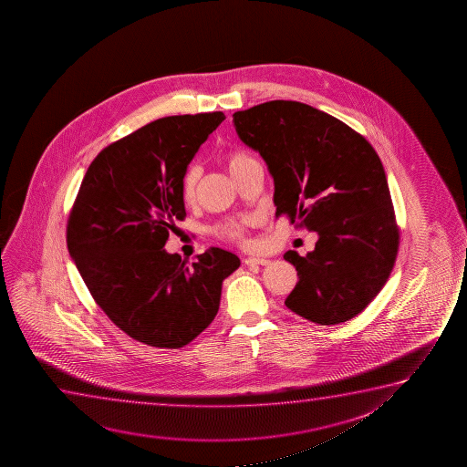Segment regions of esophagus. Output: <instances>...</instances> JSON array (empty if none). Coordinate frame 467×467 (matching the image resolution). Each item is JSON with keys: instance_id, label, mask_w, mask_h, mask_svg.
Masks as SVG:
<instances>
[{"instance_id": "34e87169", "label": "esophagus", "mask_w": 467, "mask_h": 467, "mask_svg": "<svg viewBox=\"0 0 467 467\" xmlns=\"http://www.w3.org/2000/svg\"><path fill=\"white\" fill-rule=\"evenodd\" d=\"M244 263L247 265V266H252V265H268V258H260V256H249V258H245Z\"/></svg>"}]
</instances>
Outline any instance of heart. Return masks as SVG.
Here are the masks:
<instances>
[{
  "label": "heart",
  "instance_id": "heart-1",
  "mask_svg": "<svg viewBox=\"0 0 467 467\" xmlns=\"http://www.w3.org/2000/svg\"><path fill=\"white\" fill-rule=\"evenodd\" d=\"M254 160L250 154L244 153V151H236V153H230L226 156V167L230 171L231 175L239 172L249 161ZM199 171L198 166H192L186 171L182 180V198L186 202H192L196 194V186H198ZM250 220L247 218H230L226 222L218 223L213 231L215 234L233 243L245 244L247 243V228H249Z\"/></svg>",
  "mask_w": 467,
  "mask_h": 467
}]
</instances>
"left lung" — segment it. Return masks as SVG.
Segmentation results:
<instances>
[{
  "instance_id": "1",
  "label": "left lung",
  "mask_w": 467,
  "mask_h": 467,
  "mask_svg": "<svg viewBox=\"0 0 467 467\" xmlns=\"http://www.w3.org/2000/svg\"><path fill=\"white\" fill-rule=\"evenodd\" d=\"M233 121L268 164L275 217L319 234L306 256L284 255L298 275L285 306L320 326L362 313L388 281L399 250L377 151L345 122L294 100L260 103L236 111Z\"/></svg>"
}]
</instances>
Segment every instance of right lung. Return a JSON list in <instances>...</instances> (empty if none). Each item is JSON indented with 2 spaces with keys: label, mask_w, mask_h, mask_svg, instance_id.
<instances>
[{
  "label": "right lung",
  "mask_w": 467,
  "mask_h": 467,
  "mask_svg": "<svg viewBox=\"0 0 467 467\" xmlns=\"http://www.w3.org/2000/svg\"><path fill=\"white\" fill-rule=\"evenodd\" d=\"M222 111L167 116L103 148L67 222V245L92 298L135 341L179 349L215 319L234 254L211 247L188 266L164 250L185 220L182 180Z\"/></svg>",
  "instance_id": "add662e5"
}]
</instances>
